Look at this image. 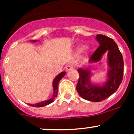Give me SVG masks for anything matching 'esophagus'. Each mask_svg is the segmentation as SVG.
<instances>
[{
    "label": "esophagus",
    "mask_w": 134,
    "mask_h": 134,
    "mask_svg": "<svg viewBox=\"0 0 134 134\" xmlns=\"http://www.w3.org/2000/svg\"><path fill=\"white\" fill-rule=\"evenodd\" d=\"M66 70L67 71H68V70H70V69H73V65H72V64H69V65H67L66 66Z\"/></svg>",
    "instance_id": "34e87169"
}]
</instances>
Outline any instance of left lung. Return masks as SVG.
Wrapping results in <instances>:
<instances>
[{"instance_id": "1", "label": "left lung", "mask_w": 134, "mask_h": 134, "mask_svg": "<svg viewBox=\"0 0 134 134\" xmlns=\"http://www.w3.org/2000/svg\"><path fill=\"white\" fill-rule=\"evenodd\" d=\"M96 40L99 46L90 56V62H98L102 55L108 50V60L110 67L108 79L103 86L92 85L90 82V71L87 69H78L79 81L76 89L78 93L86 100L99 102L109 98L120 85L124 76V59L116 43L105 35H98Z\"/></svg>"}]
</instances>
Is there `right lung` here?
Segmentation results:
<instances>
[{
	"label": "right lung",
	"instance_id": "right-lung-1",
	"mask_svg": "<svg viewBox=\"0 0 134 134\" xmlns=\"http://www.w3.org/2000/svg\"><path fill=\"white\" fill-rule=\"evenodd\" d=\"M66 72H62L60 74L58 75L55 78L54 80H53V91H54V93H53V95L52 96V98L50 99H48V100H46L44 101H43V102H40V103H38L36 104H28L30 106H31V107H44V106H47L48 104L52 103L53 101L55 100V98L57 97L58 94V82L59 81H60V79L65 76Z\"/></svg>",
	"mask_w": 134,
	"mask_h": 134
}]
</instances>
